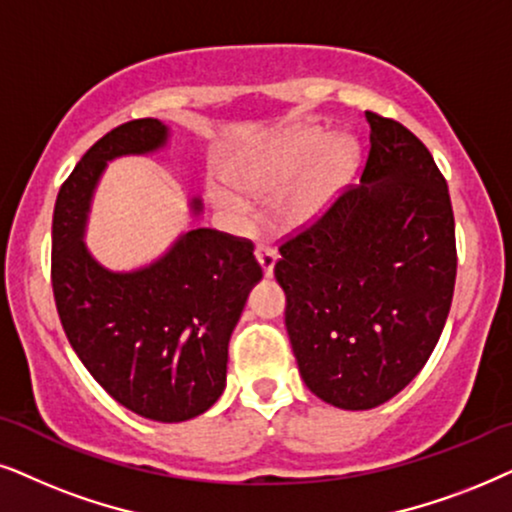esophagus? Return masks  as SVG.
I'll return each instance as SVG.
<instances>
[{"label": "esophagus", "instance_id": "34e87169", "mask_svg": "<svg viewBox=\"0 0 512 512\" xmlns=\"http://www.w3.org/2000/svg\"><path fill=\"white\" fill-rule=\"evenodd\" d=\"M255 257H257V262H260L264 276H267V278L274 276V267H276V260H278L276 250L271 248V245H267V243H257Z\"/></svg>", "mask_w": 512, "mask_h": 512}]
</instances>
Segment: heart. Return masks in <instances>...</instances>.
Masks as SVG:
<instances>
[{
    "instance_id": "obj_1",
    "label": "heart",
    "mask_w": 512,
    "mask_h": 512,
    "mask_svg": "<svg viewBox=\"0 0 512 512\" xmlns=\"http://www.w3.org/2000/svg\"><path fill=\"white\" fill-rule=\"evenodd\" d=\"M360 149L349 135L327 138L320 128H292L236 154L224 168L231 187L248 199H278V220L304 227L316 220L356 173ZM229 187H213V199L231 215L248 213V201Z\"/></svg>"
}]
</instances>
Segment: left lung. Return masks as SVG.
Returning <instances> with one entry per match:
<instances>
[{
    "label": "left lung",
    "instance_id": "1",
    "mask_svg": "<svg viewBox=\"0 0 512 512\" xmlns=\"http://www.w3.org/2000/svg\"><path fill=\"white\" fill-rule=\"evenodd\" d=\"M360 185L281 245L274 276L306 388L339 410H372L421 372L454 295L447 182L403 124L365 112Z\"/></svg>",
    "mask_w": 512,
    "mask_h": 512
}]
</instances>
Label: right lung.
Returning a JSON list of instances; mask_svg holds the SVG:
<instances>
[{
  "label": "right lung",
  "mask_w": 512,
  "mask_h": 512,
  "mask_svg": "<svg viewBox=\"0 0 512 512\" xmlns=\"http://www.w3.org/2000/svg\"><path fill=\"white\" fill-rule=\"evenodd\" d=\"M170 128L138 119L81 156L53 210V297L74 353L105 391L140 417L180 424L208 412L227 386L229 337L262 281L252 243L215 229L182 231L138 269L100 264L84 241L107 163L166 149ZM201 217L203 201H189Z\"/></svg>",
  "instance_id": "right-lung-1"
}]
</instances>
